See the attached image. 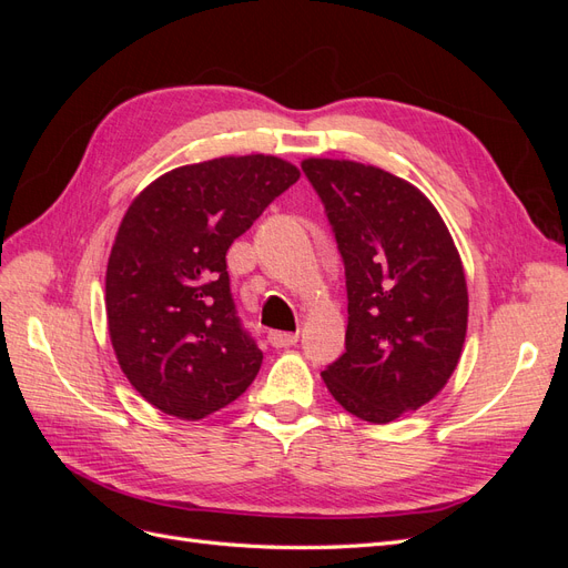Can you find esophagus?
I'll list each match as a JSON object with an SVG mask.
<instances>
[{
  "mask_svg": "<svg viewBox=\"0 0 568 568\" xmlns=\"http://www.w3.org/2000/svg\"><path fill=\"white\" fill-rule=\"evenodd\" d=\"M267 341L272 343L274 348H291L298 343V334H291V332H270Z\"/></svg>",
  "mask_w": 568,
  "mask_h": 568,
  "instance_id": "esophagus-1",
  "label": "esophagus"
}]
</instances>
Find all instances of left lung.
Returning <instances> with one entry per match:
<instances>
[{
  "label": "left lung",
  "mask_w": 568,
  "mask_h": 568,
  "mask_svg": "<svg viewBox=\"0 0 568 568\" xmlns=\"http://www.w3.org/2000/svg\"><path fill=\"white\" fill-rule=\"evenodd\" d=\"M346 267V353L322 372L351 415L388 424L434 400L467 336L469 294L453 236L415 184L382 168L305 159Z\"/></svg>",
  "instance_id": "obj_1"
}]
</instances>
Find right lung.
Instances as JSON below:
<instances>
[{"instance_id": "obj_1", "label": "right lung", "mask_w": 568, "mask_h": 568, "mask_svg": "<svg viewBox=\"0 0 568 568\" xmlns=\"http://www.w3.org/2000/svg\"><path fill=\"white\" fill-rule=\"evenodd\" d=\"M298 178L277 156H222L130 203L106 267L109 334L128 382L165 415L203 419L255 379L263 353L236 317L225 255Z\"/></svg>"}]
</instances>
